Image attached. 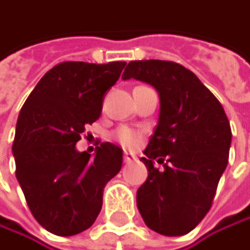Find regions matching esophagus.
Returning a JSON list of instances; mask_svg holds the SVG:
<instances>
[{
    "mask_svg": "<svg viewBox=\"0 0 250 250\" xmlns=\"http://www.w3.org/2000/svg\"><path fill=\"white\" fill-rule=\"evenodd\" d=\"M123 160H124V163H132V161H135V160H136V155H135V154H132V152H124Z\"/></svg>",
    "mask_w": 250,
    "mask_h": 250,
    "instance_id": "34e87169",
    "label": "esophagus"
}]
</instances>
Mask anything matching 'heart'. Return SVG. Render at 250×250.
Segmentation results:
<instances>
[{"mask_svg":"<svg viewBox=\"0 0 250 250\" xmlns=\"http://www.w3.org/2000/svg\"><path fill=\"white\" fill-rule=\"evenodd\" d=\"M115 139L123 146L135 148L141 141V133L138 130H135V129H130V127H120L115 132Z\"/></svg>","mask_w":250,"mask_h":250,"instance_id":"1","label":"heart"}]
</instances>
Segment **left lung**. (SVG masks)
Returning <instances> with one entry per match:
<instances>
[{"label": "left lung", "mask_w": 250, "mask_h": 250, "mask_svg": "<svg viewBox=\"0 0 250 250\" xmlns=\"http://www.w3.org/2000/svg\"><path fill=\"white\" fill-rule=\"evenodd\" d=\"M121 79L145 82L160 95L158 126L142 158L149 173L136 193L138 209L151 230L188 234L209 211L227 167L229 118L196 74L177 62L132 61ZM154 159L165 164L164 170L153 167Z\"/></svg>", "instance_id": "left-lung-1"}]
</instances>
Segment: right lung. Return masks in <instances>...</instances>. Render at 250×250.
I'll list each match as a JSON object with an SVG mask.
<instances>
[{"label":"right lung","mask_w":250,"mask_h":250,"mask_svg":"<svg viewBox=\"0 0 250 250\" xmlns=\"http://www.w3.org/2000/svg\"><path fill=\"white\" fill-rule=\"evenodd\" d=\"M124 61H65L38 82L20 109L13 155L16 177L36 221L57 236L87 230L102 208L105 185L121 170L123 149L104 142L93 158L76 144L96 121Z\"/></svg>","instance_id":"add662e5"}]
</instances>
